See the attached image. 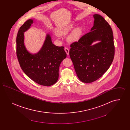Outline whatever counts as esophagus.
Returning <instances> with one entry per match:
<instances>
[{
    "label": "esophagus",
    "mask_w": 130,
    "mask_h": 130,
    "mask_svg": "<svg viewBox=\"0 0 130 130\" xmlns=\"http://www.w3.org/2000/svg\"><path fill=\"white\" fill-rule=\"evenodd\" d=\"M64 50H65V52L66 53L67 55L68 56V55H69V50L68 49V48H65L64 49Z\"/></svg>",
    "instance_id": "obj_1"
}]
</instances>
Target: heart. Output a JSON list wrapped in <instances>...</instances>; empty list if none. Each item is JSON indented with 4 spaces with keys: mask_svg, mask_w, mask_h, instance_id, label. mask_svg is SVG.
<instances>
[{
    "mask_svg": "<svg viewBox=\"0 0 130 130\" xmlns=\"http://www.w3.org/2000/svg\"><path fill=\"white\" fill-rule=\"evenodd\" d=\"M74 28V25L72 23L58 28L56 30V34L59 36L65 35L67 34ZM83 29L81 27H78L72 31L67 37L68 41L70 42H74L78 41L82 34Z\"/></svg>",
    "mask_w": 130,
    "mask_h": 130,
    "instance_id": "b5f03b06",
    "label": "heart"
}]
</instances>
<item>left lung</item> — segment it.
I'll return each mask as SVG.
<instances>
[{
	"instance_id": "left-lung-1",
	"label": "left lung",
	"mask_w": 130,
	"mask_h": 130,
	"mask_svg": "<svg viewBox=\"0 0 130 130\" xmlns=\"http://www.w3.org/2000/svg\"><path fill=\"white\" fill-rule=\"evenodd\" d=\"M91 31L71 44L69 54L78 78L91 83L101 77L110 67L115 56L113 33L102 16L93 15ZM100 42L92 45L93 42Z\"/></svg>"
}]
</instances>
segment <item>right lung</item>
<instances>
[{"instance_id":"obj_1","label":"right lung","mask_w":130,"mask_h":130,"mask_svg":"<svg viewBox=\"0 0 130 130\" xmlns=\"http://www.w3.org/2000/svg\"><path fill=\"white\" fill-rule=\"evenodd\" d=\"M33 23V20L26 21L19 29L17 37V55L20 67L30 78L37 84L50 86L58 79L59 68L67 54L64 47H58L52 43L47 35L43 45L36 54L30 53L24 44V32Z\"/></svg>"}]
</instances>
